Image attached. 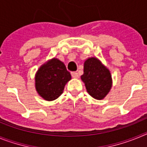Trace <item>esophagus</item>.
<instances>
[{
	"instance_id": "1",
	"label": "esophagus",
	"mask_w": 147,
	"mask_h": 147,
	"mask_svg": "<svg viewBox=\"0 0 147 147\" xmlns=\"http://www.w3.org/2000/svg\"><path fill=\"white\" fill-rule=\"evenodd\" d=\"M71 76H72L73 78H78V77H79V74H78V73L75 72V71H74V72H71Z\"/></svg>"
}]
</instances>
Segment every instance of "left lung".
Segmentation results:
<instances>
[{"label": "left lung", "instance_id": "8db88e82", "mask_svg": "<svg viewBox=\"0 0 147 147\" xmlns=\"http://www.w3.org/2000/svg\"><path fill=\"white\" fill-rule=\"evenodd\" d=\"M81 79L85 82L88 93L96 99L105 98L112 87L110 71L95 57L89 58L85 62Z\"/></svg>", "mask_w": 147, "mask_h": 147}]
</instances>
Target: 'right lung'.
<instances>
[{"label": "right lung", "instance_id": "add662e5", "mask_svg": "<svg viewBox=\"0 0 147 147\" xmlns=\"http://www.w3.org/2000/svg\"><path fill=\"white\" fill-rule=\"evenodd\" d=\"M71 79V74L67 71L64 63L54 58L37 71L35 87L37 93L44 99L53 101L62 94L65 85Z\"/></svg>", "mask_w": 147, "mask_h": 147}]
</instances>
